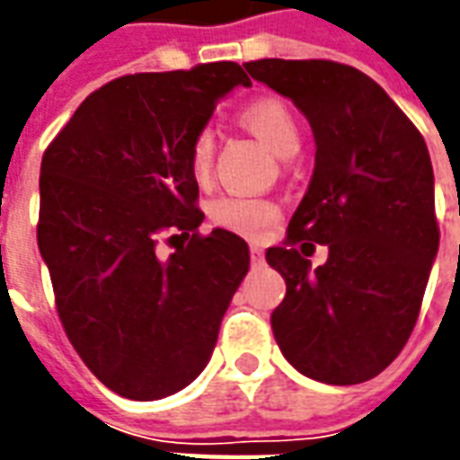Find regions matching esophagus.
Here are the masks:
<instances>
[{
  "label": "esophagus",
  "mask_w": 460,
  "mask_h": 460,
  "mask_svg": "<svg viewBox=\"0 0 460 460\" xmlns=\"http://www.w3.org/2000/svg\"><path fill=\"white\" fill-rule=\"evenodd\" d=\"M251 259H253V263H261V261H263V249H261L259 243L251 246Z\"/></svg>",
  "instance_id": "34e87169"
}]
</instances>
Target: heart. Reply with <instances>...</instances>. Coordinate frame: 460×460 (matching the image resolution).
I'll return each mask as SVG.
<instances>
[{
    "instance_id": "heart-1",
    "label": "heart",
    "mask_w": 460,
    "mask_h": 460,
    "mask_svg": "<svg viewBox=\"0 0 460 460\" xmlns=\"http://www.w3.org/2000/svg\"><path fill=\"white\" fill-rule=\"evenodd\" d=\"M243 122L259 135V140L280 160L293 157L300 147V128L293 113L276 98H261L243 108ZM214 162V132L204 128L194 135L190 147V167L194 180H204ZM211 221L221 229L234 231L246 239H259L273 221L279 219V207L261 197L249 194H224L211 201Z\"/></svg>"
}]
</instances>
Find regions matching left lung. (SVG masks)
Returning a JSON list of instances; mask_svg holds the SVG:
<instances>
[{"label": "left lung", "instance_id": "1", "mask_svg": "<svg viewBox=\"0 0 460 460\" xmlns=\"http://www.w3.org/2000/svg\"><path fill=\"white\" fill-rule=\"evenodd\" d=\"M246 71L293 101L315 137V167L266 261L286 280L270 315L300 375L359 385L394 362L419 318L438 253L434 170L424 137L369 75L335 61L261 58ZM313 243L329 261L313 270Z\"/></svg>", "mask_w": 460, "mask_h": 460}]
</instances>
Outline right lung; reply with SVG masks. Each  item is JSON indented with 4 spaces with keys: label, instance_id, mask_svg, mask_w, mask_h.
I'll use <instances>...</instances> for the list:
<instances>
[{
    "label": "right lung",
    "instance_id": "right-lung-1",
    "mask_svg": "<svg viewBox=\"0 0 460 460\" xmlns=\"http://www.w3.org/2000/svg\"><path fill=\"white\" fill-rule=\"evenodd\" d=\"M249 75L234 61L115 78L78 105L41 160L39 251L66 335L85 367L128 399H164L211 359L249 273V243L199 236L194 135ZM187 244L167 260L156 241Z\"/></svg>",
    "mask_w": 460,
    "mask_h": 460
}]
</instances>
